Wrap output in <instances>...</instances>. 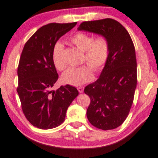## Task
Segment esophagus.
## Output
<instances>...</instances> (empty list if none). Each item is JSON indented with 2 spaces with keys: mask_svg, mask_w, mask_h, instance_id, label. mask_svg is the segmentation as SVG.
<instances>
[{
  "mask_svg": "<svg viewBox=\"0 0 158 158\" xmlns=\"http://www.w3.org/2000/svg\"><path fill=\"white\" fill-rule=\"evenodd\" d=\"M77 89H78L79 93H81V92H84V87H83V86H79V87L77 88Z\"/></svg>",
  "mask_w": 158,
  "mask_h": 158,
  "instance_id": "34e87169",
  "label": "esophagus"
}]
</instances>
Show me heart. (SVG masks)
<instances>
[{
	"instance_id": "heart-1",
	"label": "heart",
	"mask_w": 158,
	"mask_h": 158,
	"mask_svg": "<svg viewBox=\"0 0 158 158\" xmlns=\"http://www.w3.org/2000/svg\"><path fill=\"white\" fill-rule=\"evenodd\" d=\"M70 42L84 52V60L94 72H99L106 65L110 56V44L106 37L99 35L94 39L92 35L79 32L70 38ZM64 53V45L61 42H56L53 48L52 59L55 67L59 71L64 70L66 66ZM90 67L85 65L69 68L62 74V81L72 86H80L90 81L93 74Z\"/></svg>"
}]
</instances>
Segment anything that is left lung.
I'll return each instance as SVG.
<instances>
[{"mask_svg":"<svg viewBox=\"0 0 158 158\" xmlns=\"http://www.w3.org/2000/svg\"><path fill=\"white\" fill-rule=\"evenodd\" d=\"M79 31L106 37L110 56L99 79L89 84L84 93L91 102L86 117L103 130L118 127L125 120L133 103L137 86V61L132 40L125 28L112 19L84 21Z\"/></svg>","mask_w":158,"mask_h":158,"instance_id":"obj_1","label":"left lung"}]
</instances>
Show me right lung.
I'll return each instance as SVG.
<instances>
[{
  "label": "right lung",
  "instance_id": "right-lung-1",
  "mask_svg": "<svg viewBox=\"0 0 158 158\" xmlns=\"http://www.w3.org/2000/svg\"><path fill=\"white\" fill-rule=\"evenodd\" d=\"M77 23H52L42 26L22 51L17 92L26 119L39 129L48 130L63 123L69 106L79 94L76 87L68 84L52 89L59 78L53 62V48Z\"/></svg>",
  "mask_w": 158,
  "mask_h": 158
}]
</instances>
